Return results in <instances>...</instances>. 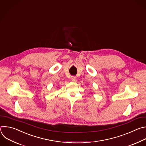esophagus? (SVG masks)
Here are the masks:
<instances>
[{
  "label": "esophagus",
  "instance_id": "1",
  "mask_svg": "<svg viewBox=\"0 0 146 146\" xmlns=\"http://www.w3.org/2000/svg\"><path fill=\"white\" fill-rule=\"evenodd\" d=\"M71 80L73 82H76V78L75 76H72L71 77Z\"/></svg>",
  "mask_w": 146,
  "mask_h": 146
}]
</instances>
